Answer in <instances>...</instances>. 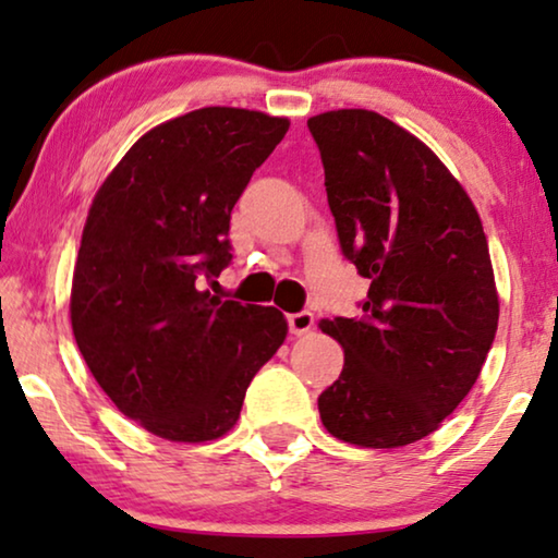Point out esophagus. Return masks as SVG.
I'll use <instances>...</instances> for the list:
<instances>
[{
    "label": "esophagus",
    "mask_w": 558,
    "mask_h": 558,
    "mask_svg": "<svg viewBox=\"0 0 558 558\" xmlns=\"http://www.w3.org/2000/svg\"><path fill=\"white\" fill-rule=\"evenodd\" d=\"M288 328L293 336H303L313 328V313L311 311H298L288 313Z\"/></svg>",
    "instance_id": "esophagus-1"
}]
</instances>
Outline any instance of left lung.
Masks as SVG:
<instances>
[{"label": "left lung", "instance_id": "8db88e82", "mask_svg": "<svg viewBox=\"0 0 558 558\" xmlns=\"http://www.w3.org/2000/svg\"><path fill=\"white\" fill-rule=\"evenodd\" d=\"M308 129L341 253L368 278L356 318L320 324L347 356L318 397L320 420L351 445H410L468 397L496 339L488 240L465 190L410 131L361 108Z\"/></svg>", "mask_w": 558, "mask_h": 558}]
</instances>
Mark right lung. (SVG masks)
<instances>
[{"label":"right lung","mask_w":558,"mask_h":558,"mask_svg":"<svg viewBox=\"0 0 558 558\" xmlns=\"http://www.w3.org/2000/svg\"><path fill=\"white\" fill-rule=\"evenodd\" d=\"M288 119L199 108L129 148L90 204L70 320L125 417L174 442L222 437L286 341L278 308L202 290L232 263L230 215Z\"/></svg>","instance_id":"add662e5"}]
</instances>
